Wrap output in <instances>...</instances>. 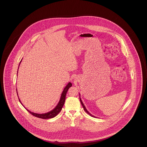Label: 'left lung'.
<instances>
[{"instance_id": "1", "label": "left lung", "mask_w": 147, "mask_h": 147, "mask_svg": "<svg viewBox=\"0 0 147 147\" xmlns=\"http://www.w3.org/2000/svg\"><path fill=\"white\" fill-rule=\"evenodd\" d=\"M80 102H81V104H82V106H83V108H84V110H85V112H86L87 113H88L89 115H90L91 116H92V117H95V116H94L93 115H91V113H90L89 112H88V110L86 109V108H85V106H84V104H83V102H82V100H81V98H80Z\"/></svg>"}]
</instances>
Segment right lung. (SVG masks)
<instances>
[{
    "instance_id": "1",
    "label": "right lung",
    "mask_w": 147,
    "mask_h": 147,
    "mask_svg": "<svg viewBox=\"0 0 147 147\" xmlns=\"http://www.w3.org/2000/svg\"><path fill=\"white\" fill-rule=\"evenodd\" d=\"M21 61H20V63H21ZM19 65H20V64H19ZM72 84L71 83H69L68 84H67V85L64 88V90H63V92L62 93V95H61V98H60V100L58 102V104H57V105L56 106V107L52 110V111H49V112H47V113H42V114H38V113H34V112H31L29 110H28V109H26V110L28 111L29 113H30L31 115H32L33 116H34L36 117H38V118H40V119H52V118H53L55 117V116H56L60 111L62 110V109L63 107V105L64 104V102H65V96H66V94L68 91V90L69 89V88L71 86ZM17 91V90H16ZM19 101L20 102V100L19 98ZM20 103L21 104V102Z\"/></svg>"
}]
</instances>
